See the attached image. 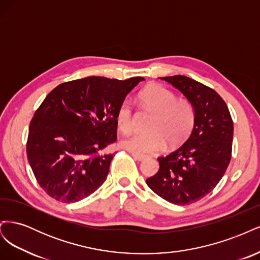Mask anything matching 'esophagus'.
<instances>
[{"label": "esophagus", "instance_id": "1", "mask_svg": "<svg viewBox=\"0 0 260 260\" xmlns=\"http://www.w3.org/2000/svg\"><path fill=\"white\" fill-rule=\"evenodd\" d=\"M131 155L133 156V158H135L136 160H139V161H142L144 158H145V155H142V154H137V153H131Z\"/></svg>", "mask_w": 260, "mask_h": 260}]
</instances>
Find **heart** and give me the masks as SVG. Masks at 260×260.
I'll list each match as a JSON object with an SVG mask.
<instances>
[{
    "label": "heart",
    "mask_w": 260,
    "mask_h": 260,
    "mask_svg": "<svg viewBox=\"0 0 260 260\" xmlns=\"http://www.w3.org/2000/svg\"><path fill=\"white\" fill-rule=\"evenodd\" d=\"M144 107L154 112L149 131L137 132L124 139L121 146L137 154L158 152L165 142L175 146L187 137L195 121L194 106L188 100L177 99L176 94L160 84L147 86L140 94ZM133 107L129 100L122 101L117 109V124L122 133L133 130Z\"/></svg>",
    "instance_id": "heart-1"
}]
</instances>
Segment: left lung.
Returning <instances> with one entry per match:
<instances>
[{
  "instance_id": "obj_1",
  "label": "left lung",
  "mask_w": 260,
  "mask_h": 260,
  "mask_svg": "<svg viewBox=\"0 0 260 260\" xmlns=\"http://www.w3.org/2000/svg\"><path fill=\"white\" fill-rule=\"evenodd\" d=\"M160 79L191 102L195 121L182 145L158 157L159 169L146 183L164 200L188 205L210 193L223 177L231 159L233 121L225 102L215 90L185 76Z\"/></svg>"
}]
</instances>
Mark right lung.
Instances as JSON below:
<instances>
[{
    "mask_svg": "<svg viewBox=\"0 0 260 260\" xmlns=\"http://www.w3.org/2000/svg\"><path fill=\"white\" fill-rule=\"evenodd\" d=\"M143 77H86L57 85L29 125L27 156L44 192L62 203L81 201L105 182L117 140V109Z\"/></svg>",
    "mask_w": 260,
    "mask_h": 260,
    "instance_id": "right-lung-1",
    "label": "right lung"
}]
</instances>
